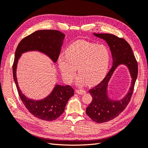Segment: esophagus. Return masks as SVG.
Returning a JSON list of instances; mask_svg holds the SVG:
<instances>
[{
	"label": "esophagus",
	"mask_w": 148,
	"mask_h": 148,
	"mask_svg": "<svg viewBox=\"0 0 148 148\" xmlns=\"http://www.w3.org/2000/svg\"><path fill=\"white\" fill-rule=\"evenodd\" d=\"M75 92H76V93L78 94V95H84V94L86 93V91H85L84 90H83V89H76Z\"/></svg>",
	"instance_id": "obj_1"
}]
</instances>
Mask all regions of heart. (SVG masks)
<instances>
[{
	"label": "heart",
	"mask_w": 148,
	"mask_h": 148,
	"mask_svg": "<svg viewBox=\"0 0 148 148\" xmlns=\"http://www.w3.org/2000/svg\"><path fill=\"white\" fill-rule=\"evenodd\" d=\"M110 60V52L106 46L79 40L69 46L65 54L62 53L59 56L58 64L67 83L73 82L78 69V85L82 86L86 83L92 86L104 78Z\"/></svg>",
	"instance_id": "heart-1"
}]
</instances>
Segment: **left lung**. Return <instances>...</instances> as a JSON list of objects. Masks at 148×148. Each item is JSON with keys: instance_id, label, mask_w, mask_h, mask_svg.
<instances>
[{"instance_id": "left-lung-1", "label": "left lung", "mask_w": 148, "mask_h": 148, "mask_svg": "<svg viewBox=\"0 0 148 148\" xmlns=\"http://www.w3.org/2000/svg\"><path fill=\"white\" fill-rule=\"evenodd\" d=\"M104 39L108 44L113 64L104 79L89 91L92 101L86 109V114L97 123H104L114 119L123 111L130 101L138 76V63L130 44L122 38L108 33H92ZM121 64L127 66L131 77V85L122 99L112 100L108 96V84L115 70Z\"/></svg>"}]
</instances>
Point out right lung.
<instances>
[{"instance_id":"add662e5","label":"right lung","mask_w":148,"mask_h":148,"mask_svg":"<svg viewBox=\"0 0 148 148\" xmlns=\"http://www.w3.org/2000/svg\"><path fill=\"white\" fill-rule=\"evenodd\" d=\"M65 35L59 31L44 29L36 31L20 41L15 53L13 76L21 100L26 108L34 117L46 121H52L63 114L67 102L74 95V89L69 85H56L52 91L42 99L36 100L26 96L20 89L16 69L23 53L31 51L41 52L56 64L64 43Z\"/></svg>"}]
</instances>
